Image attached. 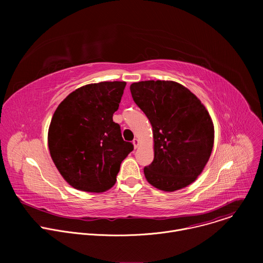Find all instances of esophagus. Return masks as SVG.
Wrapping results in <instances>:
<instances>
[{
	"label": "esophagus",
	"mask_w": 263,
	"mask_h": 263,
	"mask_svg": "<svg viewBox=\"0 0 263 263\" xmlns=\"http://www.w3.org/2000/svg\"><path fill=\"white\" fill-rule=\"evenodd\" d=\"M133 145H134V148H137L138 145H139V140L137 138H134L133 140Z\"/></svg>",
	"instance_id": "1"
}]
</instances>
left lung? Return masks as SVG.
<instances>
[{
  "label": "left lung",
  "mask_w": 263,
  "mask_h": 263,
  "mask_svg": "<svg viewBox=\"0 0 263 263\" xmlns=\"http://www.w3.org/2000/svg\"><path fill=\"white\" fill-rule=\"evenodd\" d=\"M130 90L152 126L154 160L143 168L146 181L166 193L191 185L212 152L214 126L208 110L175 81L135 82Z\"/></svg>",
  "instance_id": "1"
}]
</instances>
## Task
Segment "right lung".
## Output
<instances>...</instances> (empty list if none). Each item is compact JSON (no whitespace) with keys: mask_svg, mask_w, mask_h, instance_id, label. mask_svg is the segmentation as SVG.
Here are the masks:
<instances>
[{"mask_svg":"<svg viewBox=\"0 0 263 263\" xmlns=\"http://www.w3.org/2000/svg\"><path fill=\"white\" fill-rule=\"evenodd\" d=\"M124 81L91 83L70 92L57 107L48 132L51 158L73 189L100 194L117 182L122 161L133 151L112 120Z\"/></svg>","mask_w":263,"mask_h":263,"instance_id":"add662e5","label":"right lung"}]
</instances>
